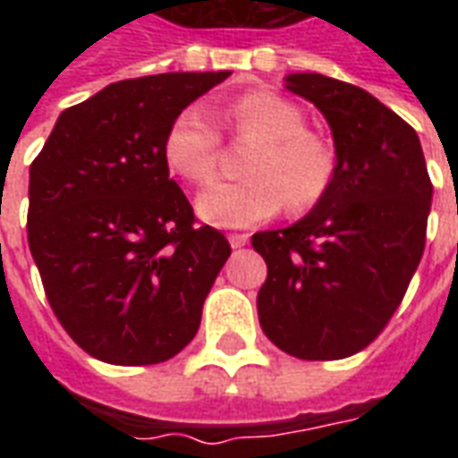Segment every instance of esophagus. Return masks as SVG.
I'll list each match as a JSON object with an SVG mask.
<instances>
[{
	"mask_svg": "<svg viewBox=\"0 0 458 458\" xmlns=\"http://www.w3.org/2000/svg\"><path fill=\"white\" fill-rule=\"evenodd\" d=\"M228 240H230V245L238 250V248H245V245H248L250 235L248 233H230Z\"/></svg>",
	"mask_w": 458,
	"mask_h": 458,
	"instance_id": "1",
	"label": "esophagus"
}]
</instances>
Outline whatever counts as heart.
<instances>
[{"instance_id":"heart-1","label":"heart","mask_w":458,"mask_h":458,"mask_svg":"<svg viewBox=\"0 0 458 458\" xmlns=\"http://www.w3.org/2000/svg\"><path fill=\"white\" fill-rule=\"evenodd\" d=\"M220 120L233 140L252 144L242 166L248 179L203 191L196 203L200 218L220 228H248L284 203L289 213H307L327 199L336 181V151L327 137L307 130V117L292 100L255 90L233 100ZM164 157L181 179L210 183L218 174V130L200 110L186 107L171 120Z\"/></svg>"}]
</instances>
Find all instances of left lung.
<instances>
[{
    "label": "left lung",
    "instance_id": "8db88e82",
    "mask_svg": "<svg viewBox=\"0 0 458 458\" xmlns=\"http://www.w3.org/2000/svg\"><path fill=\"white\" fill-rule=\"evenodd\" d=\"M292 93L324 113L336 181L314 210L252 235L267 262L259 327L301 360L363 351L393 318L427 240L432 181L417 131L363 88L318 73L287 75Z\"/></svg>",
    "mask_w": 458,
    "mask_h": 458
}]
</instances>
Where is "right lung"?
<instances>
[{
	"label": "right lung",
	"instance_id": "right-lung-1",
	"mask_svg": "<svg viewBox=\"0 0 458 458\" xmlns=\"http://www.w3.org/2000/svg\"><path fill=\"white\" fill-rule=\"evenodd\" d=\"M161 73L107 85L61 113L29 169V250L65 334L98 360L164 363L191 344L230 258L169 179L171 120L223 83Z\"/></svg>",
	"mask_w": 458,
	"mask_h": 458
}]
</instances>
